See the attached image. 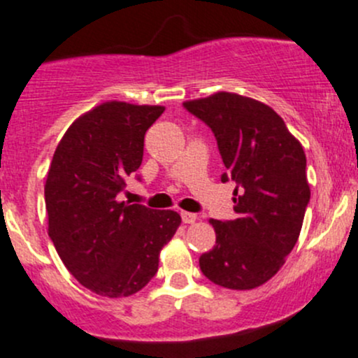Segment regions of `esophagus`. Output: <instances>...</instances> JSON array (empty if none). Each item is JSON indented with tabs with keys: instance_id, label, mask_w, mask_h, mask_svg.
Here are the masks:
<instances>
[{
	"instance_id": "34e87169",
	"label": "esophagus",
	"mask_w": 358,
	"mask_h": 358,
	"mask_svg": "<svg viewBox=\"0 0 358 358\" xmlns=\"http://www.w3.org/2000/svg\"><path fill=\"white\" fill-rule=\"evenodd\" d=\"M182 220L183 223L190 225V223H196L197 215H194V213H189V211H182Z\"/></svg>"
}]
</instances>
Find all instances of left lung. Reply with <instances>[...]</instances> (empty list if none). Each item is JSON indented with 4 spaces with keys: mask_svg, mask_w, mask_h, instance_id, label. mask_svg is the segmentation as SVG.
<instances>
[{
    "mask_svg": "<svg viewBox=\"0 0 358 358\" xmlns=\"http://www.w3.org/2000/svg\"><path fill=\"white\" fill-rule=\"evenodd\" d=\"M215 133L227 173L236 182V220H209L216 246L199 258L211 282L255 289L272 279L301 232L310 185L306 156L272 107L237 93L218 92L183 103Z\"/></svg>",
    "mask_w": 358,
    "mask_h": 358,
    "instance_id": "obj_1",
    "label": "left lung"
}]
</instances>
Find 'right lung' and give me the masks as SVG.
<instances>
[{"label": "right lung", "mask_w": 358, "mask_h": 358, "mask_svg": "<svg viewBox=\"0 0 358 358\" xmlns=\"http://www.w3.org/2000/svg\"><path fill=\"white\" fill-rule=\"evenodd\" d=\"M161 106L106 102L76 119L53 154L45 183L48 236L69 272L107 298L138 292L182 218L171 209L115 197L140 168L145 131Z\"/></svg>", "instance_id": "add662e5"}]
</instances>
